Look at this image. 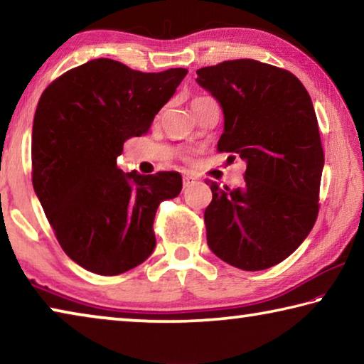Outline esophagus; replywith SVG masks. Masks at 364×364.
<instances>
[{
  "label": "esophagus",
  "mask_w": 364,
  "mask_h": 364,
  "mask_svg": "<svg viewBox=\"0 0 364 364\" xmlns=\"http://www.w3.org/2000/svg\"><path fill=\"white\" fill-rule=\"evenodd\" d=\"M196 183V178L193 175H184L183 176V188H189Z\"/></svg>",
  "instance_id": "esophagus-1"
}]
</instances>
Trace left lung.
I'll use <instances>...</instances> for the list:
<instances>
[{
    "label": "left lung",
    "instance_id": "1",
    "mask_svg": "<svg viewBox=\"0 0 364 364\" xmlns=\"http://www.w3.org/2000/svg\"><path fill=\"white\" fill-rule=\"evenodd\" d=\"M196 80L223 109L218 152L247 162L242 188L207 183L208 247L245 271L274 267L305 241L319 212L324 152L311 97L294 73L254 59L202 67Z\"/></svg>",
    "mask_w": 364,
    "mask_h": 364
}]
</instances>
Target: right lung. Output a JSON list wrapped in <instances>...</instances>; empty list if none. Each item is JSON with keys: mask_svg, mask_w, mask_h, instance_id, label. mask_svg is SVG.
Returning a JSON list of instances; mask_svg holds the SVG:
<instances>
[{"mask_svg": "<svg viewBox=\"0 0 364 364\" xmlns=\"http://www.w3.org/2000/svg\"><path fill=\"white\" fill-rule=\"evenodd\" d=\"M186 69L133 70L93 59L54 80L36 106L32 183L60 247L91 273L115 276L156 247L154 217L180 194L178 171L123 173V143L149 132Z\"/></svg>", "mask_w": 364, "mask_h": 364, "instance_id": "obj_1", "label": "right lung"}]
</instances>
